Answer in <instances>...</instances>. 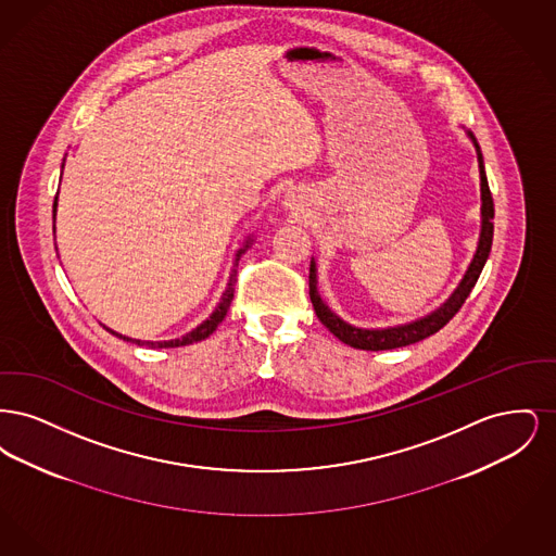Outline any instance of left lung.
Listing matches in <instances>:
<instances>
[{
    "instance_id": "1",
    "label": "left lung",
    "mask_w": 556,
    "mask_h": 556,
    "mask_svg": "<svg viewBox=\"0 0 556 556\" xmlns=\"http://www.w3.org/2000/svg\"><path fill=\"white\" fill-rule=\"evenodd\" d=\"M467 132V137L471 139L473 148H476L477 166H479V191H481V229H479V239H477L476 254L471 258V263L467 266L463 279L458 281V286L450 293L448 298L431 313H427L424 317L408 320V323H400V325H390V327H356L352 323H348L340 315H336L320 298L318 293L317 261H311V275H308V288H311V302L315 306L318 320L344 344L352 345L356 350H392V348H402V345L415 344L421 342L425 338L438 333L450 318L458 313V308L465 304L467 295L476 288L477 279L483 270V265L490 256L492 250V238H494V200L490 193L488 186V177H485V166H483V156L479 150L476 135L471 131Z\"/></svg>"
}]
</instances>
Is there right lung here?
<instances>
[{"mask_svg": "<svg viewBox=\"0 0 556 556\" xmlns=\"http://www.w3.org/2000/svg\"><path fill=\"white\" fill-rule=\"evenodd\" d=\"M62 168H64V164H62ZM55 212H58V195H55V200H53V233H55ZM252 243H254V236H248L245 241H243V245H241L238 252H236V261H233V268H231L229 279H227V288L223 291V295H220V300H218L216 308L212 311L211 317L206 318V320H202L195 329H191V331L186 333V336H181V338H177V340H164V342H150V340L146 342V340H132V338H127V336H123V333H116L114 329H110L106 325H104V329L110 331L112 336H116V338L125 340V342H131V344L137 345H148V348H179V345L195 344V342L206 340V338L211 336L212 331L218 327V323L225 318L227 311H229V306H231L233 291H236V283H238V270H236V265H238L241 254H245V252L252 248Z\"/></svg>", "mask_w": 556, "mask_h": 556, "instance_id": "add662e5", "label": "right lung"}]
</instances>
